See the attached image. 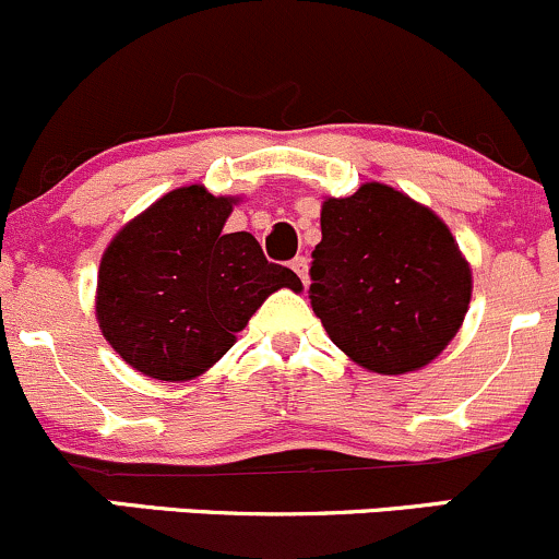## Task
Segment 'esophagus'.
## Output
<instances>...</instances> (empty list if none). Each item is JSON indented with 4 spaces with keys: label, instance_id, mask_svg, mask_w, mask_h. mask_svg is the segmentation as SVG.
Returning a JSON list of instances; mask_svg holds the SVG:
<instances>
[{
    "label": "esophagus",
    "instance_id": "obj_1",
    "mask_svg": "<svg viewBox=\"0 0 559 559\" xmlns=\"http://www.w3.org/2000/svg\"><path fill=\"white\" fill-rule=\"evenodd\" d=\"M292 270L299 275L302 284H308V257H295V260H292Z\"/></svg>",
    "mask_w": 559,
    "mask_h": 559
}]
</instances>
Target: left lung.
<instances>
[{"label":"left lung","instance_id":"8db88e82","mask_svg":"<svg viewBox=\"0 0 559 559\" xmlns=\"http://www.w3.org/2000/svg\"><path fill=\"white\" fill-rule=\"evenodd\" d=\"M310 281L332 343L380 374L442 354L472 299V270L448 225L378 181L324 203Z\"/></svg>","mask_w":559,"mask_h":559}]
</instances>
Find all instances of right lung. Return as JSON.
<instances>
[{
    "label": "right lung",
    "mask_w": 559,
    "mask_h": 559,
    "mask_svg": "<svg viewBox=\"0 0 559 559\" xmlns=\"http://www.w3.org/2000/svg\"><path fill=\"white\" fill-rule=\"evenodd\" d=\"M230 198L203 187L168 192L109 243L98 270L104 337L133 369L190 380L233 348L264 297L302 289L267 262L251 233H225Z\"/></svg>",
    "instance_id": "obj_1"
}]
</instances>
